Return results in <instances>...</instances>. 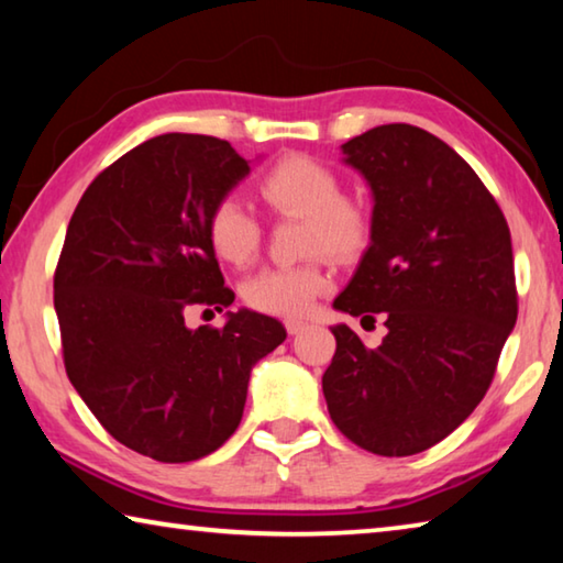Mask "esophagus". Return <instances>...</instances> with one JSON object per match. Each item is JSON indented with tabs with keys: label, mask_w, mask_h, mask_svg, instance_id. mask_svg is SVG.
Here are the masks:
<instances>
[{
	"label": "esophagus",
	"mask_w": 563,
	"mask_h": 563,
	"mask_svg": "<svg viewBox=\"0 0 563 563\" xmlns=\"http://www.w3.org/2000/svg\"><path fill=\"white\" fill-rule=\"evenodd\" d=\"M305 328H308V322L300 320V318L285 320V330H288V335H298V332H302Z\"/></svg>",
	"instance_id": "obj_1"
}]
</instances>
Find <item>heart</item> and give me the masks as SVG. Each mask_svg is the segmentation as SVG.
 <instances>
[{
    "label": "heart",
    "instance_id": "obj_1",
    "mask_svg": "<svg viewBox=\"0 0 563 563\" xmlns=\"http://www.w3.org/2000/svg\"><path fill=\"white\" fill-rule=\"evenodd\" d=\"M263 203L278 216L305 218L302 253L332 255L352 261L373 238V213L365 201L342 194L338 170L308 154L275 158L255 180ZM206 235L218 258L247 265L263 241V225L235 196H223L206 218ZM330 275L322 258L265 268L243 285L247 308L278 318H298L328 290Z\"/></svg>",
    "mask_w": 563,
    "mask_h": 563
}]
</instances>
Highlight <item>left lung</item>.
Instances as JSON below:
<instances>
[{"instance_id": "8db88e82", "label": "left lung", "mask_w": 563, "mask_h": 563, "mask_svg": "<svg viewBox=\"0 0 563 563\" xmlns=\"http://www.w3.org/2000/svg\"><path fill=\"white\" fill-rule=\"evenodd\" d=\"M375 196L373 243L335 308L383 312L367 347L335 325L322 375L338 430L379 456L424 452L454 432L497 373L517 322L511 233L474 168L430 131L385 123L342 144Z\"/></svg>"}]
</instances>
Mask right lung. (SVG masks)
I'll return each mask as SVG.
<instances>
[{
  "mask_svg": "<svg viewBox=\"0 0 563 563\" xmlns=\"http://www.w3.org/2000/svg\"><path fill=\"white\" fill-rule=\"evenodd\" d=\"M247 170L223 139L164 133L103 168L66 228L54 271L66 375L113 440L156 462L216 452L241 424L253 365L285 340L251 310L223 328L184 318L235 298L206 218Z\"/></svg>",
  "mask_w": 563,
  "mask_h": 563,
  "instance_id": "add662e5",
  "label": "right lung"
}]
</instances>
